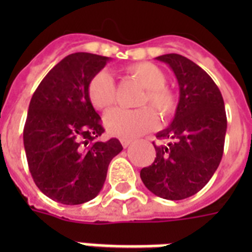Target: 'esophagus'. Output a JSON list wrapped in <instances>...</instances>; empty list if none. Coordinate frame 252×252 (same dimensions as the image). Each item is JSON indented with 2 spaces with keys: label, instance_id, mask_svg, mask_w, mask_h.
Returning <instances> with one entry per match:
<instances>
[{
  "label": "esophagus",
  "instance_id": "esophagus-1",
  "mask_svg": "<svg viewBox=\"0 0 252 252\" xmlns=\"http://www.w3.org/2000/svg\"><path fill=\"white\" fill-rule=\"evenodd\" d=\"M120 142H122L123 148H128L132 144V140L130 138H120Z\"/></svg>",
  "mask_w": 252,
  "mask_h": 252
}]
</instances>
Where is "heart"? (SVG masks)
<instances>
[{
    "instance_id": "1",
    "label": "heart",
    "mask_w": 252,
    "mask_h": 252,
    "mask_svg": "<svg viewBox=\"0 0 252 252\" xmlns=\"http://www.w3.org/2000/svg\"><path fill=\"white\" fill-rule=\"evenodd\" d=\"M130 76L146 87V93L140 99V106L150 104L162 115L168 116L175 110V95L165 86L166 76L157 65L150 63H137L129 66ZM87 98L96 110H107L116 100V86L114 78L106 70L95 73L87 84ZM107 130L114 136L133 138L156 129L159 124L157 112L152 107L137 110L114 108L103 118Z\"/></svg>"
}]
</instances>
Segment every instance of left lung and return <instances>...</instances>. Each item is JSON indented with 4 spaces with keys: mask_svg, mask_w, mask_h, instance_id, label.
Masks as SVG:
<instances>
[{
    "mask_svg": "<svg viewBox=\"0 0 252 252\" xmlns=\"http://www.w3.org/2000/svg\"><path fill=\"white\" fill-rule=\"evenodd\" d=\"M172 69L179 85L174 120L157 138V157L140 172L145 187L156 196L183 200L195 195L219 167L226 134V112L221 91L205 70L176 53L158 56Z\"/></svg>",
    "mask_w": 252,
    "mask_h": 252,
    "instance_id": "left-lung-1",
    "label": "left lung"
}]
</instances>
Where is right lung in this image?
Segmentation results:
<instances>
[{
    "instance_id": "1",
    "label": "right lung",
    "mask_w": 252,
    "mask_h": 252,
    "mask_svg": "<svg viewBox=\"0 0 252 252\" xmlns=\"http://www.w3.org/2000/svg\"><path fill=\"white\" fill-rule=\"evenodd\" d=\"M108 57L77 52L43 78L29 106L23 144L32 179L49 199L66 205L90 201L102 189L118 138L100 141V116L87 98V84Z\"/></svg>"
}]
</instances>
